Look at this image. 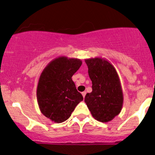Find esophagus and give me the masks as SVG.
<instances>
[{"label":"esophagus","mask_w":155,"mask_h":155,"mask_svg":"<svg viewBox=\"0 0 155 155\" xmlns=\"http://www.w3.org/2000/svg\"><path fill=\"white\" fill-rule=\"evenodd\" d=\"M81 94H82L83 97H84H84H85V95H86L87 92H81Z\"/></svg>","instance_id":"34e87169"}]
</instances>
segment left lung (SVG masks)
<instances>
[{
  "instance_id": "8db88e82",
  "label": "left lung",
  "mask_w": 155,
  "mask_h": 155,
  "mask_svg": "<svg viewBox=\"0 0 155 155\" xmlns=\"http://www.w3.org/2000/svg\"><path fill=\"white\" fill-rule=\"evenodd\" d=\"M85 63L92 91L87 93L84 101L95 120L108 122L120 114L122 107L123 95L119 76L113 65L104 59L92 58Z\"/></svg>"
}]
</instances>
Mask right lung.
<instances>
[{
  "mask_svg": "<svg viewBox=\"0 0 155 155\" xmlns=\"http://www.w3.org/2000/svg\"><path fill=\"white\" fill-rule=\"evenodd\" d=\"M80 60L60 57L51 61L42 72L37 87L41 111L55 122H65L83 101L71 79L81 65Z\"/></svg>",
  "mask_w": 155,
  "mask_h": 155,
  "instance_id": "obj_1",
  "label": "right lung"
}]
</instances>
